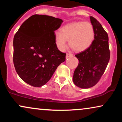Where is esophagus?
I'll use <instances>...</instances> for the list:
<instances>
[{
    "mask_svg": "<svg viewBox=\"0 0 122 122\" xmlns=\"http://www.w3.org/2000/svg\"><path fill=\"white\" fill-rule=\"evenodd\" d=\"M72 56H73V54H71V53H67L66 56V58H69V57H71Z\"/></svg>",
    "mask_w": 122,
    "mask_h": 122,
    "instance_id": "34e87169",
    "label": "esophagus"
}]
</instances>
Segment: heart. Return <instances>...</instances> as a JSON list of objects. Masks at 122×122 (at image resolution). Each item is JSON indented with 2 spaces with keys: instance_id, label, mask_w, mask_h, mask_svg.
<instances>
[{
  "instance_id": "1",
  "label": "heart",
  "mask_w": 122,
  "mask_h": 122,
  "mask_svg": "<svg viewBox=\"0 0 122 122\" xmlns=\"http://www.w3.org/2000/svg\"><path fill=\"white\" fill-rule=\"evenodd\" d=\"M93 26L88 22H73L64 26L60 31L54 34L58 49L64 51L66 47V40L70 47L77 52L84 51L91 46L94 39Z\"/></svg>"
}]
</instances>
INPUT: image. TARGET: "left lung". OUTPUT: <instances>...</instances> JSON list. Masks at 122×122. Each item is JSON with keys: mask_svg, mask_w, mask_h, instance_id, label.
Masks as SVG:
<instances>
[{"mask_svg": "<svg viewBox=\"0 0 122 122\" xmlns=\"http://www.w3.org/2000/svg\"><path fill=\"white\" fill-rule=\"evenodd\" d=\"M90 19L95 31L94 40L88 49L75 55L79 65L74 72L73 81L81 88L92 87L99 82L110 58L107 32L97 19L93 16Z\"/></svg>", "mask_w": 122, "mask_h": 122, "instance_id": "8db88e82", "label": "left lung"}]
</instances>
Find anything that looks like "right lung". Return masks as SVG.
<instances>
[{
	"label": "right lung",
	"mask_w": 122,
	"mask_h": 122,
	"mask_svg": "<svg viewBox=\"0 0 122 122\" xmlns=\"http://www.w3.org/2000/svg\"><path fill=\"white\" fill-rule=\"evenodd\" d=\"M63 21L43 15H33L22 23L14 37L13 62L16 72L28 84L40 87L51 79L65 61L54 40V31Z\"/></svg>",
	"instance_id": "obj_1"
}]
</instances>
